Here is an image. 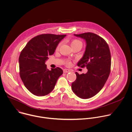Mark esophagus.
<instances>
[{"label": "esophagus", "mask_w": 132, "mask_h": 132, "mask_svg": "<svg viewBox=\"0 0 132 132\" xmlns=\"http://www.w3.org/2000/svg\"><path fill=\"white\" fill-rule=\"evenodd\" d=\"M70 71V70L69 69H64L63 70V72L64 73H67V72H69Z\"/></svg>", "instance_id": "obj_1"}]
</instances>
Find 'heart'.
<instances>
[{
    "instance_id": "b5f03b06",
    "label": "heart",
    "mask_w": 132,
    "mask_h": 132,
    "mask_svg": "<svg viewBox=\"0 0 132 132\" xmlns=\"http://www.w3.org/2000/svg\"><path fill=\"white\" fill-rule=\"evenodd\" d=\"M62 42H60V43H59V44L57 45V47H56V50H59L61 46L62 45ZM70 44H71V46L72 48H73V47H76V46H79V47H81L82 46V42L81 41H80L79 40H77V39H75V40H72ZM65 64L67 66H70V65H71V63L70 60H66L65 61Z\"/></svg>"
}]
</instances>
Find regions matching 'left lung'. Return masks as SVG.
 I'll use <instances>...</instances> for the list:
<instances>
[{
  "mask_svg": "<svg viewBox=\"0 0 132 132\" xmlns=\"http://www.w3.org/2000/svg\"><path fill=\"white\" fill-rule=\"evenodd\" d=\"M86 42L82 58L77 66L87 67L86 73L76 72V79L71 84L73 92L80 98L88 99L95 96L102 89L110 73L111 58L109 45L101 37L91 32L74 34Z\"/></svg>",
  "mask_w": 132,
  "mask_h": 132,
  "instance_id": "left-lung-1",
  "label": "left lung"
}]
</instances>
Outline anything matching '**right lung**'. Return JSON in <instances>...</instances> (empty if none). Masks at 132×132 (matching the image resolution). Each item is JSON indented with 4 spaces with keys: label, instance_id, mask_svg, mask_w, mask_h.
<instances>
[{
    "label": "right lung",
    "instance_id": "1",
    "mask_svg": "<svg viewBox=\"0 0 132 132\" xmlns=\"http://www.w3.org/2000/svg\"><path fill=\"white\" fill-rule=\"evenodd\" d=\"M66 35L42 34L37 35L27 44L19 58L20 78L27 89L37 96H44L54 88L63 73L60 67L47 68L45 61L54 54L60 42Z\"/></svg>",
    "mask_w": 132,
    "mask_h": 132
}]
</instances>
